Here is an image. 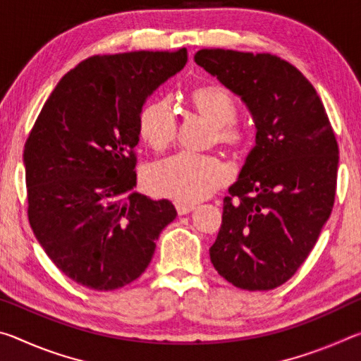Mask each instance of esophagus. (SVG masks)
<instances>
[{"instance_id":"1","label":"esophagus","mask_w":361,"mask_h":361,"mask_svg":"<svg viewBox=\"0 0 361 361\" xmlns=\"http://www.w3.org/2000/svg\"><path fill=\"white\" fill-rule=\"evenodd\" d=\"M176 212L180 213V215H186V213L192 212L195 209L194 204H188V202H176Z\"/></svg>"}]
</instances>
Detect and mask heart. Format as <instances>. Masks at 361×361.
<instances>
[{
  "instance_id": "1",
  "label": "heart",
  "mask_w": 361,
  "mask_h": 361,
  "mask_svg": "<svg viewBox=\"0 0 361 361\" xmlns=\"http://www.w3.org/2000/svg\"><path fill=\"white\" fill-rule=\"evenodd\" d=\"M189 105L212 124V142L229 151L245 148L248 129L235 119L237 106L229 92L216 85L195 87L189 94ZM175 132V113L167 99L151 100L142 108L138 133L151 149H167L173 142ZM228 178V169L216 156L180 152L154 164L146 172L145 183L152 194L192 202L210 195Z\"/></svg>"
}]
</instances>
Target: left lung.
<instances>
[{"label":"left lung","instance_id":"obj_1","mask_svg":"<svg viewBox=\"0 0 361 361\" xmlns=\"http://www.w3.org/2000/svg\"><path fill=\"white\" fill-rule=\"evenodd\" d=\"M194 60L240 97L256 127V145L224 197L212 264L237 288H277L312 252L333 210L339 149L325 106L277 56L200 49Z\"/></svg>","mask_w":361,"mask_h":361}]
</instances>
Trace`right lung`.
I'll use <instances>...</instances> for the list:
<instances>
[{
  "label": "right lung",
  "mask_w": 361,
  "mask_h": 361,
  "mask_svg": "<svg viewBox=\"0 0 361 361\" xmlns=\"http://www.w3.org/2000/svg\"><path fill=\"white\" fill-rule=\"evenodd\" d=\"M186 62L185 47L89 57L60 79L30 132V226L54 264L85 288L137 280L176 216L170 200L133 189V149L146 99Z\"/></svg>",
  "instance_id": "right-lung-1"
}]
</instances>
